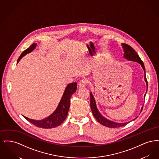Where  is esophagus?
Segmentation results:
<instances>
[{
    "label": "esophagus",
    "instance_id": "esophagus-1",
    "mask_svg": "<svg viewBox=\"0 0 159 159\" xmlns=\"http://www.w3.org/2000/svg\"><path fill=\"white\" fill-rule=\"evenodd\" d=\"M87 83H88V81H87L86 79H83L80 80L79 82V83H78L79 87V88H84V87L86 86Z\"/></svg>",
    "mask_w": 159,
    "mask_h": 159
}]
</instances>
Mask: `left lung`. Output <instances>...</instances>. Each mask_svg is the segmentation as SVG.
Returning <instances> with one entry per match:
<instances>
[{
	"label": "left lung",
	"mask_w": 159,
	"mask_h": 159,
	"mask_svg": "<svg viewBox=\"0 0 159 159\" xmlns=\"http://www.w3.org/2000/svg\"><path fill=\"white\" fill-rule=\"evenodd\" d=\"M121 45L123 52H124L123 57L125 59L130 61H134V62L139 63L143 69L144 70V80H145V82L147 84V91H146V93H147V91L148 89V83H147V80L146 76H145V68L144 67V64L143 61L141 60V58H139L138 53H136V52L135 51V50L131 46H130L127 44H125V43H121ZM145 94L144 95V98L145 97ZM90 96H91V108L92 112L93 113V116L97 120V121H98L99 123H101L102 125L106 126V127H108V128H119V127L123 126L129 123V121L125 122V123H117V122L110 120L106 117H104L99 111L98 109V108L97 107V104H96L95 99L94 97L93 96L92 92L90 93ZM143 106L141 108V112L143 110ZM136 118H137V117L134 119H133L132 120H134L135 119H136Z\"/></svg>",
	"instance_id": "1"
}]
</instances>
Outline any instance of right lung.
<instances>
[{
  "mask_svg": "<svg viewBox=\"0 0 159 159\" xmlns=\"http://www.w3.org/2000/svg\"><path fill=\"white\" fill-rule=\"evenodd\" d=\"M37 43H33L29 48L25 50L18 59L17 64L24 56L31 52L35 49ZM76 82L70 83L67 84L56 110L53 111V113L51 114L49 116L46 117L45 119L37 120L31 119L23 116L28 121H30L31 123L39 128L51 129L60 126L64 121L67 116L68 110L70 106V98L71 95L76 92Z\"/></svg>",
  "mask_w": 159,
  "mask_h": 159,
  "instance_id": "add662e5",
  "label": "right lung"
}]
</instances>
